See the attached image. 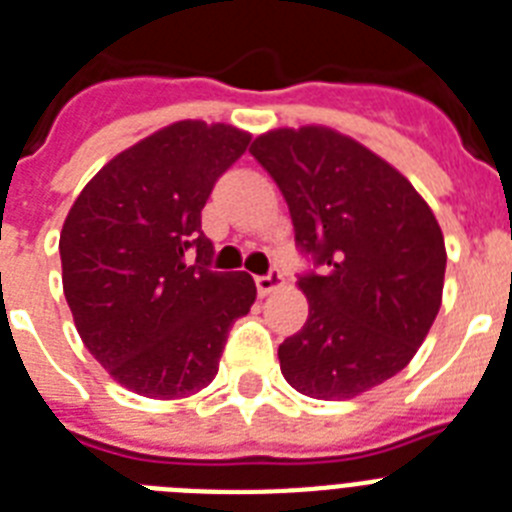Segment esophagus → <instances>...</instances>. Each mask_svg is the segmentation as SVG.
Instances as JSON below:
<instances>
[{
    "instance_id": "1",
    "label": "esophagus",
    "mask_w": 512,
    "mask_h": 512,
    "mask_svg": "<svg viewBox=\"0 0 512 512\" xmlns=\"http://www.w3.org/2000/svg\"><path fill=\"white\" fill-rule=\"evenodd\" d=\"M255 284H257V295L268 297L271 292H276V289L284 284V276H281L279 268H271V271L265 273V276H257Z\"/></svg>"
}]
</instances>
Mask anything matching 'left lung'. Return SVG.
<instances>
[{
  "label": "left lung",
  "instance_id": "left-lung-1",
  "mask_svg": "<svg viewBox=\"0 0 512 512\" xmlns=\"http://www.w3.org/2000/svg\"><path fill=\"white\" fill-rule=\"evenodd\" d=\"M249 154L284 193L297 247L324 273L297 281L308 321L279 345L303 396L342 401L414 358L441 308L444 233L414 185L329 127L271 130Z\"/></svg>",
  "mask_w": 512,
  "mask_h": 512
}]
</instances>
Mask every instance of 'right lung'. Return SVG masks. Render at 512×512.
<instances>
[{"label":"right lung","instance_id":"add662e5","mask_svg":"<svg viewBox=\"0 0 512 512\" xmlns=\"http://www.w3.org/2000/svg\"><path fill=\"white\" fill-rule=\"evenodd\" d=\"M249 132L196 119L148 135L84 185L60 231L76 332L119 385L185 398L215 380L228 329L247 316L249 273L209 271L201 209Z\"/></svg>","mask_w":512,"mask_h":512}]
</instances>
